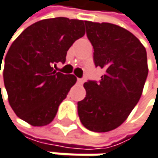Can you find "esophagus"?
Listing matches in <instances>:
<instances>
[{
	"mask_svg": "<svg viewBox=\"0 0 158 158\" xmlns=\"http://www.w3.org/2000/svg\"><path fill=\"white\" fill-rule=\"evenodd\" d=\"M77 81L78 84H82V83H83V80H82V78H77Z\"/></svg>",
	"mask_w": 158,
	"mask_h": 158,
	"instance_id": "obj_1",
	"label": "esophagus"
}]
</instances>
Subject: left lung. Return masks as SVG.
Returning <instances> with one entry per match:
<instances>
[{"label": "left lung", "instance_id": "8db88e82", "mask_svg": "<svg viewBox=\"0 0 158 158\" xmlns=\"http://www.w3.org/2000/svg\"><path fill=\"white\" fill-rule=\"evenodd\" d=\"M96 67L104 70L98 82L84 83L86 97L77 102L82 125L104 133L118 128L141 97L148 76L147 53L128 30L109 23L85 22Z\"/></svg>", "mask_w": 158, "mask_h": 158}]
</instances>
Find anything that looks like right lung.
Segmentation results:
<instances>
[{"mask_svg":"<svg viewBox=\"0 0 158 158\" xmlns=\"http://www.w3.org/2000/svg\"><path fill=\"white\" fill-rule=\"evenodd\" d=\"M84 34L83 21L59 17L33 23L13 41L4 60L3 81L9 104L21 119L33 126L52 122L77 81L74 75L54 68L65 62L68 49Z\"/></svg>","mask_w":158,"mask_h":158,"instance_id":"add662e5","label":"right lung"}]
</instances>
